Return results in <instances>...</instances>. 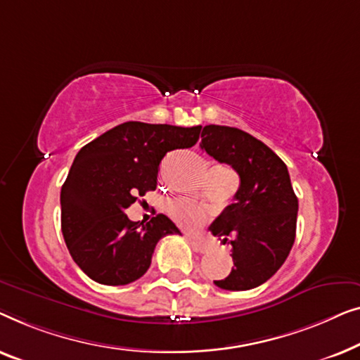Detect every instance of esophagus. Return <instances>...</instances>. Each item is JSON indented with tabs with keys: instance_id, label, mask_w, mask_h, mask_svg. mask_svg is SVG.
<instances>
[{
	"instance_id": "1",
	"label": "esophagus",
	"mask_w": 360,
	"mask_h": 360,
	"mask_svg": "<svg viewBox=\"0 0 360 360\" xmlns=\"http://www.w3.org/2000/svg\"><path fill=\"white\" fill-rule=\"evenodd\" d=\"M187 240L191 241V245H192V248H194L195 251H199V252H207V251L210 250L209 243H205L204 240H199V238L187 235Z\"/></svg>"
}]
</instances>
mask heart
Returning a JSON list of instances; mask_svg holds the SVG:
<instances>
[{
	"instance_id": "obj_1",
	"label": "heart",
	"mask_w": 360,
	"mask_h": 360,
	"mask_svg": "<svg viewBox=\"0 0 360 360\" xmlns=\"http://www.w3.org/2000/svg\"><path fill=\"white\" fill-rule=\"evenodd\" d=\"M168 212L179 225L194 229L205 219V210L191 199H176L169 202Z\"/></svg>"
}]
</instances>
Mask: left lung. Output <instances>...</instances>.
<instances>
[{
  "mask_svg": "<svg viewBox=\"0 0 360 360\" xmlns=\"http://www.w3.org/2000/svg\"><path fill=\"white\" fill-rule=\"evenodd\" d=\"M200 148L240 176L235 202L210 225L214 236L231 245L233 267L225 290H250L269 281L295 241L298 199L283 161L261 140L240 129L205 125Z\"/></svg>",
  "mask_w": 360,
  "mask_h": 360,
  "instance_id": "8db88e82",
  "label": "left lung"
}]
</instances>
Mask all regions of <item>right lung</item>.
Segmentation results:
<instances>
[{
  "label": "right lung",
  "mask_w": 360,
  "mask_h": 360,
  "mask_svg": "<svg viewBox=\"0 0 360 360\" xmlns=\"http://www.w3.org/2000/svg\"><path fill=\"white\" fill-rule=\"evenodd\" d=\"M200 129L125 122L78 151L60 194L62 233L89 279L127 285L148 271L156 243L178 235V226L163 214L139 224L129 220L125 209L156 189L165 155L194 146Z\"/></svg>",
  "instance_id": "add662e5"
}]
</instances>
